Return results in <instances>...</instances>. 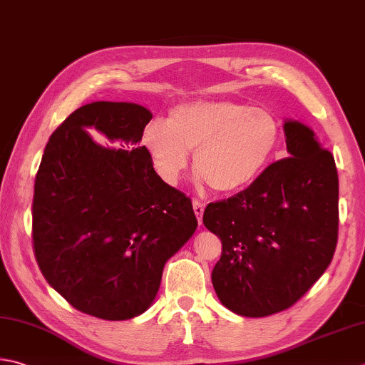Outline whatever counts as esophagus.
Listing matches in <instances>:
<instances>
[{
    "instance_id": "esophagus-1",
    "label": "esophagus",
    "mask_w": 365,
    "mask_h": 365,
    "mask_svg": "<svg viewBox=\"0 0 365 365\" xmlns=\"http://www.w3.org/2000/svg\"><path fill=\"white\" fill-rule=\"evenodd\" d=\"M204 207H205V204H204L202 201H197V199H192V210H195L196 217H197V220H199V223H202Z\"/></svg>"
}]
</instances>
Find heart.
Wrapping results in <instances>:
<instances>
[{"label":"heart","instance_id":"b5f03b06","mask_svg":"<svg viewBox=\"0 0 365 365\" xmlns=\"http://www.w3.org/2000/svg\"><path fill=\"white\" fill-rule=\"evenodd\" d=\"M282 139V125L272 112L235 101H192L156 118L144 131V144L156 174L175 185L188 166L218 192L247 187L266 168Z\"/></svg>","mask_w":365,"mask_h":365}]
</instances>
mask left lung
I'll list each match as a JSON object with an SVG mask.
<instances>
[{"label":"left lung","instance_id":"obj_1","mask_svg":"<svg viewBox=\"0 0 365 365\" xmlns=\"http://www.w3.org/2000/svg\"><path fill=\"white\" fill-rule=\"evenodd\" d=\"M284 135L291 156L204 210L205 227L223 245L213 288L221 304L242 317H269L294 305L324 274L337 247L334 156L297 121L284 123Z\"/></svg>","mask_w":365,"mask_h":365}]
</instances>
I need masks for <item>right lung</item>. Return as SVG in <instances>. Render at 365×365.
Returning <instances> with one entry per match:
<instances>
[{"label":"right lung","instance_id":"right-lung-1","mask_svg":"<svg viewBox=\"0 0 365 365\" xmlns=\"http://www.w3.org/2000/svg\"><path fill=\"white\" fill-rule=\"evenodd\" d=\"M150 120L133 103L83 106L50 135L36 174L41 272L76 310L101 319L145 312L164 264L197 226L191 199L164 183L139 147Z\"/></svg>","mask_w":365,"mask_h":365}]
</instances>
